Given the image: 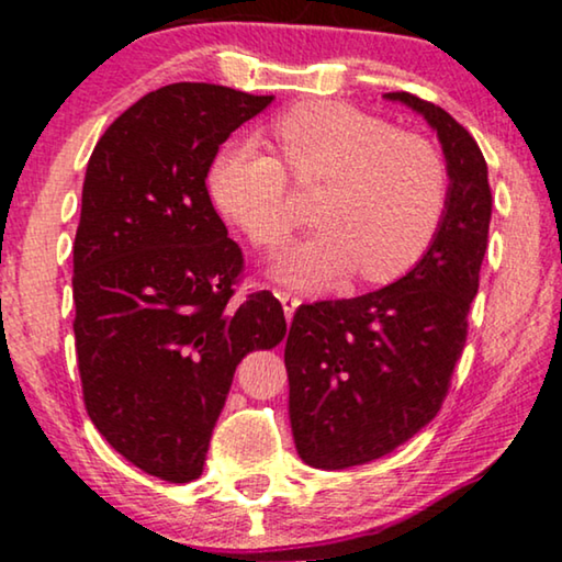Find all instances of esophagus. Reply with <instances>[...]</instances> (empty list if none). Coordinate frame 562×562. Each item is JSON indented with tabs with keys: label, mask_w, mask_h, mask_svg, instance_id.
Listing matches in <instances>:
<instances>
[{
	"label": "esophagus",
	"mask_w": 562,
	"mask_h": 562,
	"mask_svg": "<svg viewBox=\"0 0 562 562\" xmlns=\"http://www.w3.org/2000/svg\"><path fill=\"white\" fill-rule=\"evenodd\" d=\"M279 302H281V306H283V314H286V319H291L294 317V312H296V306L302 304V296H296V294H291V291H279Z\"/></svg>",
	"instance_id": "34e87169"
}]
</instances>
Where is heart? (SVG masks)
Returning a JSON list of instances; mask_svg holds the SVG:
<instances>
[{"label": "heart", "mask_w": 562, "mask_h": 562, "mask_svg": "<svg viewBox=\"0 0 562 562\" xmlns=\"http://www.w3.org/2000/svg\"><path fill=\"white\" fill-rule=\"evenodd\" d=\"M281 160L252 140L225 145L210 168L217 210L256 248L273 250L296 225L289 176L325 187L314 204L322 229L276 260V276L325 286L356 271L391 283L419 266L448 210V166L427 137L340 102H304L271 125Z\"/></svg>", "instance_id": "obj_1"}]
</instances>
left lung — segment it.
<instances>
[{
    "mask_svg": "<svg viewBox=\"0 0 562 562\" xmlns=\"http://www.w3.org/2000/svg\"><path fill=\"white\" fill-rule=\"evenodd\" d=\"M437 130L448 210L417 268L371 294L302 304L286 350L299 458L340 471L389 456L435 419L463 356L488 245L491 187L479 143L442 106L389 91Z\"/></svg>",
    "mask_w": 562,
    "mask_h": 562,
    "instance_id": "obj_1",
    "label": "left lung"
}]
</instances>
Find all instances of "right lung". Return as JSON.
<instances>
[{"label":"right lung","instance_id":"add662e5","mask_svg":"<svg viewBox=\"0 0 562 562\" xmlns=\"http://www.w3.org/2000/svg\"><path fill=\"white\" fill-rule=\"evenodd\" d=\"M273 97L168 83L99 137L74 240L83 404L106 442L171 483L202 475L212 429L250 350L286 335L281 302H235L245 258L206 191L220 145Z\"/></svg>","mask_w":562,"mask_h":562}]
</instances>
